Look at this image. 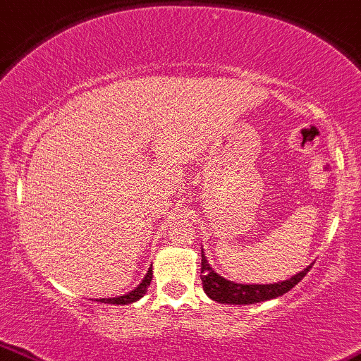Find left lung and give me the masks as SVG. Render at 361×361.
I'll use <instances>...</instances> for the list:
<instances>
[{"label": "left lung", "instance_id": "8db88e82", "mask_svg": "<svg viewBox=\"0 0 361 361\" xmlns=\"http://www.w3.org/2000/svg\"><path fill=\"white\" fill-rule=\"evenodd\" d=\"M310 268H312V264L305 268L303 271L296 273L295 276L288 278V280L270 283V285H246V283H236L218 275L209 267L202 248L203 290L213 302L223 305H255L259 302H267V300L278 298V296L290 291L295 285H298V281L303 280V276L310 271Z\"/></svg>", "mask_w": 361, "mask_h": 361}]
</instances>
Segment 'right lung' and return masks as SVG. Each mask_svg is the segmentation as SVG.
Instances as JSON below:
<instances>
[{
  "label": "right lung",
  "instance_id": "obj_1",
  "mask_svg": "<svg viewBox=\"0 0 361 361\" xmlns=\"http://www.w3.org/2000/svg\"><path fill=\"white\" fill-rule=\"evenodd\" d=\"M153 278V268L149 267L148 268V273L145 275L143 280L138 286H136L135 290H131L130 293L123 295V296H115V298H97V302L99 303H109V305H128V303H133V302H138V300L147 293L148 286H149V281H152Z\"/></svg>",
  "mask_w": 361,
  "mask_h": 361
}]
</instances>
